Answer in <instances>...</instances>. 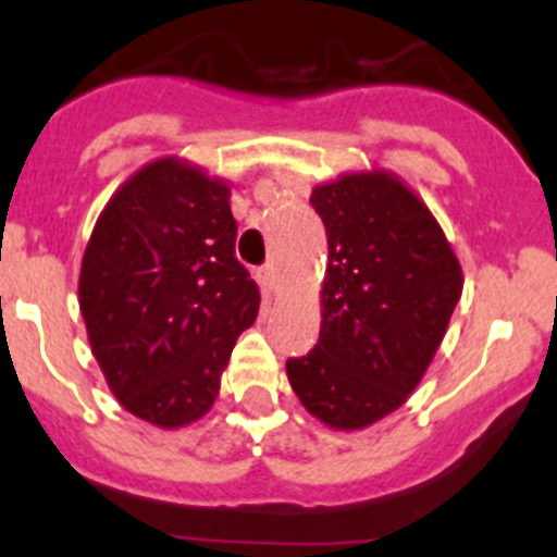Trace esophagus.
I'll list each match as a JSON object with an SVG mask.
<instances>
[{
    "label": "esophagus",
    "instance_id": "1",
    "mask_svg": "<svg viewBox=\"0 0 557 557\" xmlns=\"http://www.w3.org/2000/svg\"><path fill=\"white\" fill-rule=\"evenodd\" d=\"M257 278H260L265 295H273V292H276V268H273V265L257 268Z\"/></svg>",
    "mask_w": 557,
    "mask_h": 557
}]
</instances>
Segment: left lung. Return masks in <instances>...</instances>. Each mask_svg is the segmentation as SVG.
I'll return each instance as SVG.
<instances>
[{
    "label": "left lung",
    "mask_w": 557,
    "mask_h": 557,
    "mask_svg": "<svg viewBox=\"0 0 557 557\" xmlns=\"http://www.w3.org/2000/svg\"><path fill=\"white\" fill-rule=\"evenodd\" d=\"M327 233L322 330L286 360L292 389L333 431H362L409 400L442 346L463 268L431 208L387 170L313 186Z\"/></svg>",
    "instance_id": "left-lung-1"
}]
</instances>
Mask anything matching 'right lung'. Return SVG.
Returning a JSON list of instances; mask_svg holds the SVG:
<instances>
[{"mask_svg": "<svg viewBox=\"0 0 557 557\" xmlns=\"http://www.w3.org/2000/svg\"><path fill=\"white\" fill-rule=\"evenodd\" d=\"M235 235L227 181L178 157L143 164L99 213L78 302L129 414L173 431L211 411L235 341L260 311Z\"/></svg>", "mask_w": 557, "mask_h": 557, "instance_id": "right-lung-1", "label": "right lung"}]
</instances>
